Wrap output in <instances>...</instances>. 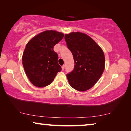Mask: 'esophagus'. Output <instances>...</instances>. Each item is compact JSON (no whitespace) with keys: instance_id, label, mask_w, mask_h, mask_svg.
<instances>
[{"instance_id":"34e87169","label":"esophagus","mask_w":131,"mask_h":131,"mask_svg":"<svg viewBox=\"0 0 131 131\" xmlns=\"http://www.w3.org/2000/svg\"><path fill=\"white\" fill-rule=\"evenodd\" d=\"M64 69H65V65H63V66H62V70H63Z\"/></svg>"}]
</instances>
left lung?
Wrapping results in <instances>:
<instances>
[{"instance_id":"left-lung-1","label":"left lung","mask_w":131,"mask_h":131,"mask_svg":"<svg viewBox=\"0 0 131 131\" xmlns=\"http://www.w3.org/2000/svg\"><path fill=\"white\" fill-rule=\"evenodd\" d=\"M74 61L72 72L66 74L71 87L79 91L90 89L99 80L105 66L103 50L92 38L81 32L65 36Z\"/></svg>"}]
</instances>
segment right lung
Wrapping results in <instances>:
<instances>
[{
  "instance_id": "1",
  "label": "right lung",
  "mask_w": 131,
  "mask_h": 131,
  "mask_svg": "<svg viewBox=\"0 0 131 131\" xmlns=\"http://www.w3.org/2000/svg\"><path fill=\"white\" fill-rule=\"evenodd\" d=\"M62 33L46 30L33 37L26 44L23 65L29 80L37 87H44L54 80L61 71L58 55L54 51L55 44L63 39Z\"/></svg>"
}]
</instances>
